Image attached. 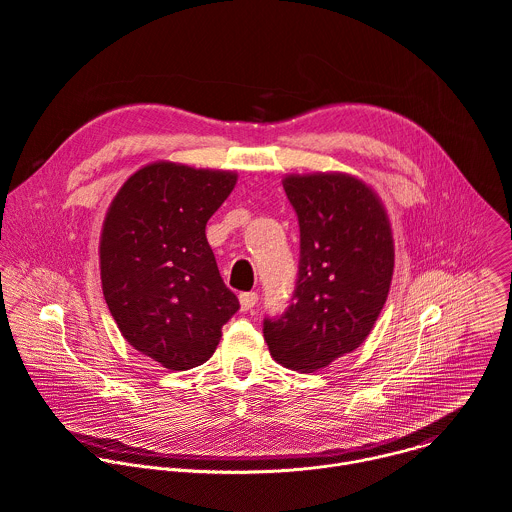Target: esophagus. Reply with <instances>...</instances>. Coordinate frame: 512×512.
I'll list each match as a JSON object with an SVG mask.
<instances>
[{
    "mask_svg": "<svg viewBox=\"0 0 512 512\" xmlns=\"http://www.w3.org/2000/svg\"><path fill=\"white\" fill-rule=\"evenodd\" d=\"M257 300H259V296L255 294V291H249V294H241V296H239V302H241V310H243V312H249V310H253V306L257 304Z\"/></svg>",
    "mask_w": 512,
    "mask_h": 512,
    "instance_id": "34e87169",
    "label": "esophagus"
}]
</instances>
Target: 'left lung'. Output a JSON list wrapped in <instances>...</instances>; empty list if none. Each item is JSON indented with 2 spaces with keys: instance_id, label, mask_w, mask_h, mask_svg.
<instances>
[{
  "instance_id": "1",
  "label": "left lung",
  "mask_w": 512,
  "mask_h": 512,
  "mask_svg": "<svg viewBox=\"0 0 512 512\" xmlns=\"http://www.w3.org/2000/svg\"><path fill=\"white\" fill-rule=\"evenodd\" d=\"M283 188L300 223V271L263 336L285 369L314 373L371 334L393 279V231L377 192L350 174H289Z\"/></svg>"
}]
</instances>
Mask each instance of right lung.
<instances>
[{
    "instance_id": "obj_1",
    "label": "right lung",
    "mask_w": 512,
    "mask_h": 512,
    "mask_svg": "<svg viewBox=\"0 0 512 512\" xmlns=\"http://www.w3.org/2000/svg\"><path fill=\"white\" fill-rule=\"evenodd\" d=\"M237 172L154 162L115 194L99 241L103 296L121 336L164 369L206 362L239 310L218 273L206 223Z\"/></svg>"
}]
</instances>
